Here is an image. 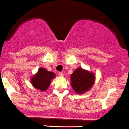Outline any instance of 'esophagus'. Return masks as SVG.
Listing matches in <instances>:
<instances>
[{
	"label": "esophagus",
	"instance_id": "esophagus-1",
	"mask_svg": "<svg viewBox=\"0 0 129 129\" xmlns=\"http://www.w3.org/2000/svg\"><path fill=\"white\" fill-rule=\"evenodd\" d=\"M58 75L60 76H61V77L64 76V74H63V73H62V72H60V73H58Z\"/></svg>",
	"mask_w": 129,
	"mask_h": 129
}]
</instances>
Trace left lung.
Masks as SVG:
<instances>
[{"label": "left lung", "mask_w": 129, "mask_h": 129, "mask_svg": "<svg viewBox=\"0 0 129 129\" xmlns=\"http://www.w3.org/2000/svg\"><path fill=\"white\" fill-rule=\"evenodd\" d=\"M95 75L82 68L76 69L71 75V84L74 92L83 94L88 91L93 85Z\"/></svg>", "instance_id": "left-lung-1"}]
</instances>
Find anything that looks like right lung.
<instances>
[{
  "label": "right lung",
  "mask_w": 129,
  "mask_h": 129,
  "mask_svg": "<svg viewBox=\"0 0 129 129\" xmlns=\"http://www.w3.org/2000/svg\"><path fill=\"white\" fill-rule=\"evenodd\" d=\"M55 77V73L41 67L38 72L31 78V83L36 88L41 91H46L50 86L51 79Z\"/></svg>",
  "instance_id": "obj_1"
}]
</instances>
